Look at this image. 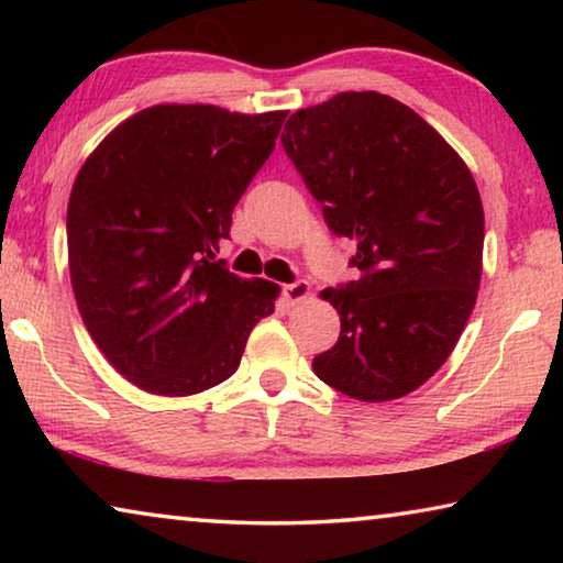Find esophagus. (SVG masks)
I'll return each instance as SVG.
<instances>
[{
  "instance_id": "obj_1",
  "label": "esophagus",
  "mask_w": 563,
  "mask_h": 563,
  "mask_svg": "<svg viewBox=\"0 0 563 563\" xmlns=\"http://www.w3.org/2000/svg\"><path fill=\"white\" fill-rule=\"evenodd\" d=\"M310 295V283L308 280H298V283H290L283 288V298L288 305H300L302 300H308Z\"/></svg>"
}]
</instances>
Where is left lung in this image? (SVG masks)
<instances>
[{
    "instance_id": "left-lung-1",
    "label": "left lung",
    "mask_w": 563,
    "mask_h": 563,
    "mask_svg": "<svg viewBox=\"0 0 563 563\" xmlns=\"http://www.w3.org/2000/svg\"><path fill=\"white\" fill-rule=\"evenodd\" d=\"M283 148L362 273L320 292L340 316L322 383L362 402L422 387L460 340L482 280L484 208L472 170L430 123L379 91L295 111Z\"/></svg>"
}]
</instances>
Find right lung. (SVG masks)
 Wrapping results in <instances>:
<instances>
[{
  "mask_svg": "<svg viewBox=\"0 0 563 563\" xmlns=\"http://www.w3.org/2000/svg\"><path fill=\"white\" fill-rule=\"evenodd\" d=\"M285 117L158 103L121 121L74 180L76 308L109 365L151 395L221 385L275 312L278 285L238 278L213 258Z\"/></svg>",
  "mask_w": 563,
  "mask_h": 563,
  "instance_id": "1",
  "label": "right lung"
}]
</instances>
